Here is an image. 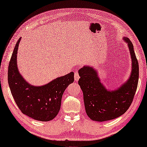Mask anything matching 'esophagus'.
Here are the masks:
<instances>
[{"mask_svg": "<svg viewBox=\"0 0 147 147\" xmlns=\"http://www.w3.org/2000/svg\"><path fill=\"white\" fill-rule=\"evenodd\" d=\"M80 78V77H79V74H78V72H75L74 73V79H75V81H78V80H79V79Z\"/></svg>", "mask_w": 147, "mask_h": 147, "instance_id": "obj_1", "label": "esophagus"}]
</instances>
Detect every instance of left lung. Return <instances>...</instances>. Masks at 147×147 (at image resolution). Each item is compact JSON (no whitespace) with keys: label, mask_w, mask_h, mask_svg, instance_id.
I'll return each instance as SVG.
<instances>
[{"label":"left lung","mask_w":147,"mask_h":147,"mask_svg":"<svg viewBox=\"0 0 147 147\" xmlns=\"http://www.w3.org/2000/svg\"><path fill=\"white\" fill-rule=\"evenodd\" d=\"M123 40L131 54L132 71L129 79L118 90H107L93 67L84 66L79 70L78 83L83 92L86 112L92 120L104 121L120 117L133 100L139 79V65L132 42L125 37Z\"/></svg>","instance_id":"8db88e82"}]
</instances>
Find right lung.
<instances>
[{"mask_svg":"<svg viewBox=\"0 0 147 147\" xmlns=\"http://www.w3.org/2000/svg\"><path fill=\"white\" fill-rule=\"evenodd\" d=\"M21 40L14 49L8 67V84L13 98L22 113L36 120L48 121L59 113L63 94L74 81V73L70 72L42 86H34L26 81L19 73L16 54Z\"/></svg>","mask_w":147,"mask_h":147,"instance_id":"obj_1","label":"right lung"}]
</instances>
